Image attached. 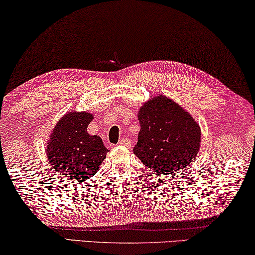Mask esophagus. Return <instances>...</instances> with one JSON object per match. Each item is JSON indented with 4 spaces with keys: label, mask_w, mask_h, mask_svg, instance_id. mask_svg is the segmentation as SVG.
Wrapping results in <instances>:
<instances>
[{
    "label": "esophagus",
    "mask_w": 255,
    "mask_h": 255,
    "mask_svg": "<svg viewBox=\"0 0 255 255\" xmlns=\"http://www.w3.org/2000/svg\"><path fill=\"white\" fill-rule=\"evenodd\" d=\"M119 145L129 147V146L131 145V142H130V139H129V138H121V139L119 140Z\"/></svg>",
    "instance_id": "1"
}]
</instances>
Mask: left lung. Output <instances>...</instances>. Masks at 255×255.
<instances>
[{
  "instance_id": "1",
  "label": "left lung",
  "mask_w": 255,
  "mask_h": 255,
  "mask_svg": "<svg viewBox=\"0 0 255 255\" xmlns=\"http://www.w3.org/2000/svg\"><path fill=\"white\" fill-rule=\"evenodd\" d=\"M138 120L134 153L157 175L175 174L195 160L200 127L175 102L161 95L153 97L139 109Z\"/></svg>"
}]
</instances>
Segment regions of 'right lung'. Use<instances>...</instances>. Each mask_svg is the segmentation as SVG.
<instances>
[{
	"mask_svg": "<svg viewBox=\"0 0 255 255\" xmlns=\"http://www.w3.org/2000/svg\"><path fill=\"white\" fill-rule=\"evenodd\" d=\"M94 119L87 112H68L51 131L47 157L59 175L82 182L93 177L108 153L103 140L87 132Z\"/></svg>",
	"mask_w": 255,
	"mask_h": 255,
	"instance_id": "obj_1",
	"label": "right lung"
}]
</instances>
